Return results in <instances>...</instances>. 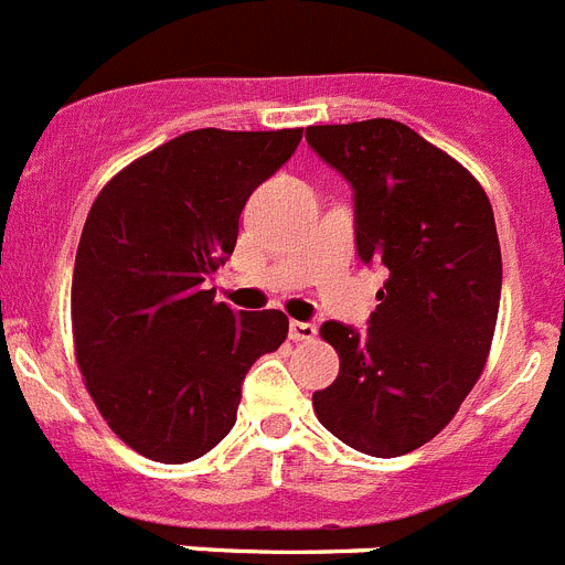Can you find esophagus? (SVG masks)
Returning a JSON list of instances; mask_svg holds the SVG:
<instances>
[{
	"mask_svg": "<svg viewBox=\"0 0 565 565\" xmlns=\"http://www.w3.org/2000/svg\"><path fill=\"white\" fill-rule=\"evenodd\" d=\"M288 333H291L294 342H313V339H317V326H313V322H297V319H294L291 326H288Z\"/></svg>",
	"mask_w": 565,
	"mask_h": 565,
	"instance_id": "esophagus-1",
	"label": "esophagus"
}]
</instances>
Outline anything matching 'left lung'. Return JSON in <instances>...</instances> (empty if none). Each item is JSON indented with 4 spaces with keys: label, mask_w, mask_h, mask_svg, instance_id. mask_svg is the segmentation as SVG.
I'll list each match as a JSON object with an SVG mask.
<instances>
[{
    "label": "left lung",
    "mask_w": 565,
    "mask_h": 565,
    "mask_svg": "<svg viewBox=\"0 0 565 565\" xmlns=\"http://www.w3.org/2000/svg\"><path fill=\"white\" fill-rule=\"evenodd\" d=\"M306 141L351 183L359 259L391 274L364 331H319L339 376L313 411L353 450L404 456L450 424L487 364L503 274L492 206L461 163L391 118L308 127Z\"/></svg>",
    "instance_id": "obj_1"
}]
</instances>
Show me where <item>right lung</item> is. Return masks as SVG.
Masks as SVG:
<instances>
[{
  "mask_svg": "<svg viewBox=\"0 0 565 565\" xmlns=\"http://www.w3.org/2000/svg\"><path fill=\"white\" fill-rule=\"evenodd\" d=\"M302 129H194L118 172L84 223L73 337L109 430L161 463L206 456L237 422L239 387L288 337L282 311H232L206 279L232 257L239 212Z\"/></svg>",
  "mask_w": 565,
  "mask_h": 565,
  "instance_id": "right-lung-1",
  "label": "right lung"
}]
</instances>
